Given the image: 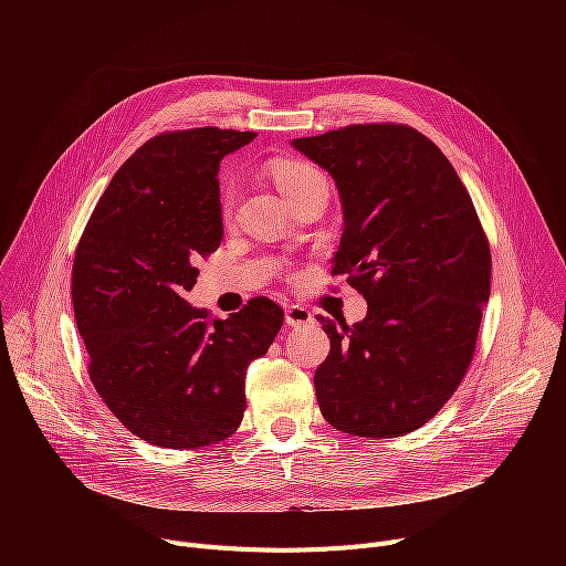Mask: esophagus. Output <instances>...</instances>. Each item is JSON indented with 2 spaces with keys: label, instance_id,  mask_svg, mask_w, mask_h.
I'll use <instances>...</instances> for the list:
<instances>
[{
  "label": "esophagus",
  "instance_id": "34e87169",
  "mask_svg": "<svg viewBox=\"0 0 566 566\" xmlns=\"http://www.w3.org/2000/svg\"><path fill=\"white\" fill-rule=\"evenodd\" d=\"M284 321L286 325H291V328H298V325H305V323H312L314 316L307 307L303 305H286L284 310Z\"/></svg>",
  "mask_w": 566,
  "mask_h": 566
}]
</instances>
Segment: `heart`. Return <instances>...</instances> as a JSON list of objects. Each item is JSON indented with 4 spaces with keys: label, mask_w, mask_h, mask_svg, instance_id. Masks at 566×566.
Listing matches in <instances>:
<instances>
[{
    "label": "heart",
    "mask_w": 566,
    "mask_h": 566,
    "mask_svg": "<svg viewBox=\"0 0 566 566\" xmlns=\"http://www.w3.org/2000/svg\"><path fill=\"white\" fill-rule=\"evenodd\" d=\"M268 169H271L273 181L284 199L293 197L295 192H301L310 184L321 181L323 178V174L314 165L298 160V158H277L271 163V167ZM231 213H233V190L229 186H224L220 192V218L229 220Z\"/></svg>",
    "instance_id": "obj_1"
}]
</instances>
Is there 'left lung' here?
I'll return each mask as SVG.
<instances>
[{
    "label": "left lung",
    "mask_w": 566,
    "mask_h": 566,
    "mask_svg": "<svg viewBox=\"0 0 566 566\" xmlns=\"http://www.w3.org/2000/svg\"><path fill=\"white\" fill-rule=\"evenodd\" d=\"M328 171L344 208L333 275L367 301L318 316L331 353L314 374L323 418L350 436L427 424L463 380L491 293V250L440 148L403 124H355L291 142Z\"/></svg>",
    "instance_id": "obj_1"
}]
</instances>
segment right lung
<instances>
[{
  "instance_id": "obj_1",
  "label": "right lung",
  "mask_w": 566,
  "mask_h": 566,
  "mask_svg": "<svg viewBox=\"0 0 566 566\" xmlns=\"http://www.w3.org/2000/svg\"><path fill=\"white\" fill-rule=\"evenodd\" d=\"M256 133H160L122 165L75 250L73 310L88 378L130 433L197 450L241 427L245 374L282 328L265 295L211 318L184 295L222 241L218 169Z\"/></svg>"
}]
</instances>
